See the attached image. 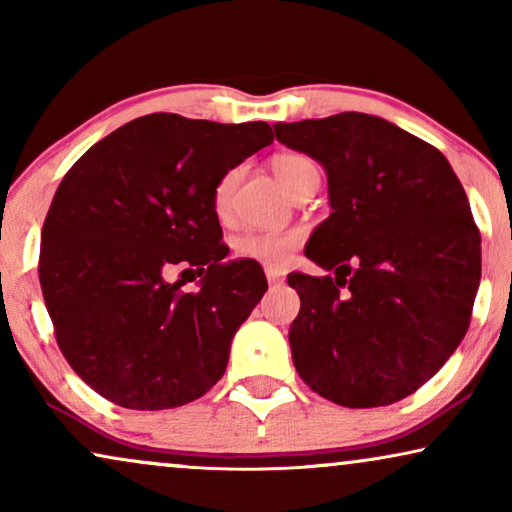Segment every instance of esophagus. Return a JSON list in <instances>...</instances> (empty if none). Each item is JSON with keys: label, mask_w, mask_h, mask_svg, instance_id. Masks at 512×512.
<instances>
[{"label": "esophagus", "mask_w": 512, "mask_h": 512, "mask_svg": "<svg viewBox=\"0 0 512 512\" xmlns=\"http://www.w3.org/2000/svg\"><path fill=\"white\" fill-rule=\"evenodd\" d=\"M265 277H268V282L275 286V284H282L284 279H282V272H277V270H272V268H268L265 270Z\"/></svg>", "instance_id": "1"}]
</instances>
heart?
<instances>
[{
	"instance_id": "1",
	"label": "heart",
	"mask_w": 512,
	"mask_h": 512,
	"mask_svg": "<svg viewBox=\"0 0 512 512\" xmlns=\"http://www.w3.org/2000/svg\"><path fill=\"white\" fill-rule=\"evenodd\" d=\"M317 170L310 158L300 156V153H282L272 160V172L284 191L293 195L296 186L305 179V174ZM242 170L233 167V170L223 172L221 179L216 181L212 193L214 212L219 216H226L230 212V202H233L235 188L240 184ZM300 247V233L291 230V233H244L235 240V254L247 261H256L261 265H268L272 270H282L286 263L291 261L293 251Z\"/></svg>"
}]
</instances>
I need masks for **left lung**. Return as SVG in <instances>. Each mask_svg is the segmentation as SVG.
Listing matches in <instances>:
<instances>
[{"label":"left lung","instance_id":"obj_1","mask_svg":"<svg viewBox=\"0 0 512 512\" xmlns=\"http://www.w3.org/2000/svg\"><path fill=\"white\" fill-rule=\"evenodd\" d=\"M321 163L331 216L305 256L335 277L289 275L293 366L345 408H380L429 382L464 340L480 286V230L447 158L380 116L277 123Z\"/></svg>","mask_w":512,"mask_h":512}]
</instances>
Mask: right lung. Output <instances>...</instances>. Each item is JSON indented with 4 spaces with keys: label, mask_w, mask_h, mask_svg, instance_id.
<instances>
[{
    "label": "right lung",
    "mask_w": 512,
    "mask_h": 512,
    "mask_svg": "<svg viewBox=\"0 0 512 512\" xmlns=\"http://www.w3.org/2000/svg\"><path fill=\"white\" fill-rule=\"evenodd\" d=\"M268 144L263 121L149 114L90 146L60 181L39 282L60 352L97 394L130 410L179 408L226 373L268 282L256 261H223L212 193ZM174 269L200 276L201 291L181 292L166 279Z\"/></svg>",
    "instance_id": "right-lung-1"
}]
</instances>
